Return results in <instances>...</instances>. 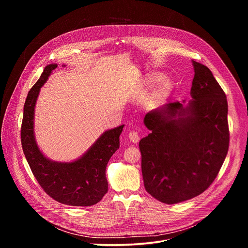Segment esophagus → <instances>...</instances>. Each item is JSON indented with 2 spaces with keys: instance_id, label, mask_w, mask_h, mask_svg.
<instances>
[{
  "instance_id": "obj_1",
  "label": "esophagus",
  "mask_w": 248,
  "mask_h": 248,
  "mask_svg": "<svg viewBox=\"0 0 248 248\" xmlns=\"http://www.w3.org/2000/svg\"><path fill=\"white\" fill-rule=\"evenodd\" d=\"M128 138H129V140L131 141L132 143H137L138 141H139L138 132H137V131H134V130H131V131L128 133Z\"/></svg>"
}]
</instances>
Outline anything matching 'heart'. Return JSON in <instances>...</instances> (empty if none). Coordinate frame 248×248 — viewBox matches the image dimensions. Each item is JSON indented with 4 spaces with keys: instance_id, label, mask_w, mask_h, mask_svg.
<instances>
[{
    "instance_id": "obj_1",
    "label": "heart",
    "mask_w": 248,
    "mask_h": 248,
    "mask_svg": "<svg viewBox=\"0 0 248 248\" xmlns=\"http://www.w3.org/2000/svg\"><path fill=\"white\" fill-rule=\"evenodd\" d=\"M163 78V75L159 74V73H153L149 76L148 79H149V82L150 83H156V82H159L161 79ZM172 89V83L170 80H165L162 85H161V88H160V95L162 96H165V95H168Z\"/></svg>"
}]
</instances>
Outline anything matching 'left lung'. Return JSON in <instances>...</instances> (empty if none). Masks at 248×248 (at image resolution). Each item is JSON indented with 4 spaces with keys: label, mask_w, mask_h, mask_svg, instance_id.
Instances as JSON below:
<instances>
[{
    "label": "left lung",
    "mask_w": 248,
    "mask_h": 248,
    "mask_svg": "<svg viewBox=\"0 0 248 248\" xmlns=\"http://www.w3.org/2000/svg\"><path fill=\"white\" fill-rule=\"evenodd\" d=\"M192 64V100L187 106L173 102L147 113L144 124L151 133L139 141L145 189L167 204L204 192L229 150L227 96L206 65Z\"/></svg>",
    "instance_id": "obj_1"
}]
</instances>
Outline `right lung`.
Here are the masks:
<instances>
[{
    "label": "right lung",
    "mask_w": 248,
    "mask_h": 248,
    "mask_svg": "<svg viewBox=\"0 0 248 248\" xmlns=\"http://www.w3.org/2000/svg\"><path fill=\"white\" fill-rule=\"evenodd\" d=\"M57 66L56 63L45 66L28 92L20 130L22 150L35 179L50 197L65 205L91 206L108 191L106 167L120 147L124 124L105 131L81 158L74 162L60 163L46 158L34 137V109L40 88Z\"/></svg>",
    "instance_id": "obj_1"
}]
</instances>
